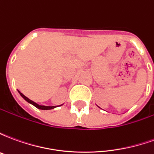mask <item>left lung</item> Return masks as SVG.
<instances>
[{
	"label": "left lung",
	"mask_w": 154,
	"mask_h": 154,
	"mask_svg": "<svg viewBox=\"0 0 154 154\" xmlns=\"http://www.w3.org/2000/svg\"><path fill=\"white\" fill-rule=\"evenodd\" d=\"M98 107H99V106H98ZM99 108H100V107H99Z\"/></svg>",
	"instance_id": "obj_1"
}]
</instances>
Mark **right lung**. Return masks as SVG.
Instances as JSON below:
<instances>
[{
  "label": "right lung",
  "instance_id": "right-lung-1",
  "mask_svg": "<svg viewBox=\"0 0 154 154\" xmlns=\"http://www.w3.org/2000/svg\"><path fill=\"white\" fill-rule=\"evenodd\" d=\"M18 92L20 93V95L24 99H25L27 102H29V104H31V105H33L34 106H35L36 108H38V109H39V110H52V109H54V108H56V107L57 106H63V104H62V105H60V106H40V105H38V104H37L36 102H35V101H33V100H31L30 99H29L28 97H26L24 95V94H22L20 91L18 90Z\"/></svg>",
  "mask_w": 154,
  "mask_h": 154
}]
</instances>
